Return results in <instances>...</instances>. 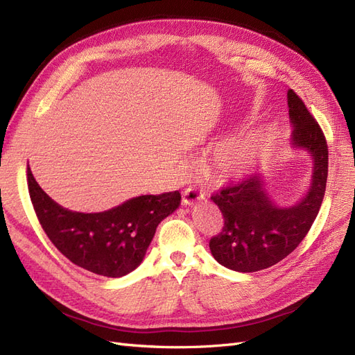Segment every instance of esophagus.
<instances>
[{
  "mask_svg": "<svg viewBox=\"0 0 355 355\" xmlns=\"http://www.w3.org/2000/svg\"><path fill=\"white\" fill-rule=\"evenodd\" d=\"M200 198H202V194L194 187L187 188L184 191V194H182V202H184L185 206H192V204L198 201Z\"/></svg>",
  "mask_w": 355,
  "mask_h": 355,
  "instance_id": "1",
  "label": "esophagus"
}]
</instances>
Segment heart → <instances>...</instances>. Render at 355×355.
I'll return each instance as SVG.
<instances>
[{
    "label": "heart",
    "mask_w": 355,
    "mask_h": 355,
    "mask_svg": "<svg viewBox=\"0 0 355 355\" xmlns=\"http://www.w3.org/2000/svg\"><path fill=\"white\" fill-rule=\"evenodd\" d=\"M268 137L263 133H245L218 144L206 159V170L218 180L245 176L261 159Z\"/></svg>",
    "instance_id": "heart-1"
}]
</instances>
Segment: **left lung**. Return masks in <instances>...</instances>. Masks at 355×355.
<instances>
[{
  "label": "left lung",
  "instance_id": "1",
  "mask_svg": "<svg viewBox=\"0 0 355 355\" xmlns=\"http://www.w3.org/2000/svg\"><path fill=\"white\" fill-rule=\"evenodd\" d=\"M287 105L295 127L292 145L306 149L314 161L311 188L296 206L284 209L266 197L257 175L213 192L223 227L209 245L214 259L230 270L256 272L283 261L305 239L323 202L329 168L324 133L293 90L287 92Z\"/></svg>",
  "mask_w": 355,
  "mask_h": 355
}]
</instances>
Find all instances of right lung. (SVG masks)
<instances>
[{
    "instance_id": "right-lung-1",
    "label": "right lung",
    "mask_w": 355,
    "mask_h": 355,
    "mask_svg": "<svg viewBox=\"0 0 355 355\" xmlns=\"http://www.w3.org/2000/svg\"><path fill=\"white\" fill-rule=\"evenodd\" d=\"M28 189L42 230L73 265L103 277H123L141 265L158 223L180 204L179 191L141 196L102 213L60 207L28 167Z\"/></svg>"
}]
</instances>
